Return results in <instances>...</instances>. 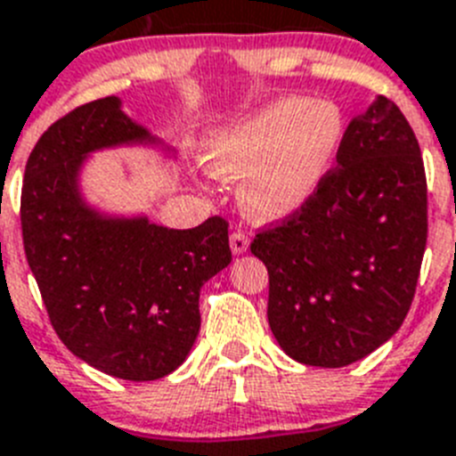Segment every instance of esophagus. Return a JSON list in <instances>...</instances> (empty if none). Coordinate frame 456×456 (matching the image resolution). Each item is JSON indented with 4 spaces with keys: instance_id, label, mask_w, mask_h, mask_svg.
<instances>
[{
    "instance_id": "1",
    "label": "esophagus",
    "mask_w": 456,
    "mask_h": 456,
    "mask_svg": "<svg viewBox=\"0 0 456 456\" xmlns=\"http://www.w3.org/2000/svg\"><path fill=\"white\" fill-rule=\"evenodd\" d=\"M229 245H232L233 255H243V252H248V248H250V239H248V233L233 232L232 239H229Z\"/></svg>"
}]
</instances>
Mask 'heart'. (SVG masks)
Segmentation results:
<instances>
[{"instance_id":"heart-1","label":"heart","mask_w":456,"mask_h":456,"mask_svg":"<svg viewBox=\"0 0 456 456\" xmlns=\"http://www.w3.org/2000/svg\"><path fill=\"white\" fill-rule=\"evenodd\" d=\"M335 102L282 98L206 140L213 176L240 181L239 204L255 223H277L300 211L323 183L344 142Z\"/></svg>"}]
</instances>
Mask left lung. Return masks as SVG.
Wrapping results in <instances>:
<instances>
[{"mask_svg":"<svg viewBox=\"0 0 456 456\" xmlns=\"http://www.w3.org/2000/svg\"><path fill=\"white\" fill-rule=\"evenodd\" d=\"M427 245V179L413 128L379 96L344 133L338 167L250 250L268 268V323L289 358L346 367L393 338Z\"/></svg>","mask_w":456,"mask_h":456,"instance_id":"1","label":"left lung"}]
</instances>
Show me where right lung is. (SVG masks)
<instances>
[{"mask_svg": "<svg viewBox=\"0 0 456 456\" xmlns=\"http://www.w3.org/2000/svg\"><path fill=\"white\" fill-rule=\"evenodd\" d=\"M133 144L162 142L126 117L117 96L54 121L27 160L20 220L50 323L70 354L117 379L156 381L188 358L201 287L229 266L232 250L227 220L217 216L169 229L86 204V158Z\"/></svg>", "mask_w": 456, "mask_h": 456, "instance_id": "obj_1", "label": "right lung"}]
</instances>
